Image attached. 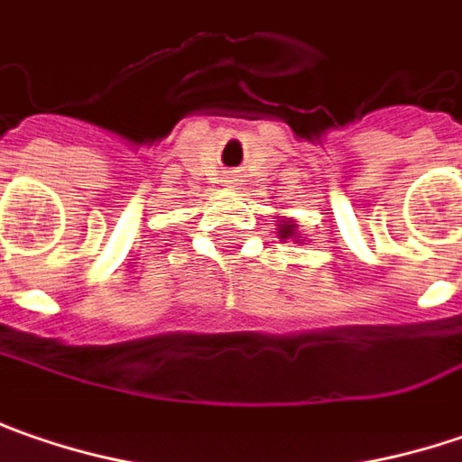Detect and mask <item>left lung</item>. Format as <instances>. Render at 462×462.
Instances as JSON below:
<instances>
[{
	"label": "left lung",
	"mask_w": 462,
	"mask_h": 462,
	"mask_svg": "<svg viewBox=\"0 0 462 462\" xmlns=\"http://www.w3.org/2000/svg\"><path fill=\"white\" fill-rule=\"evenodd\" d=\"M291 232V225H284V227H282V230H279V237H287V235H290Z\"/></svg>",
	"instance_id": "obj_1"
}]
</instances>
